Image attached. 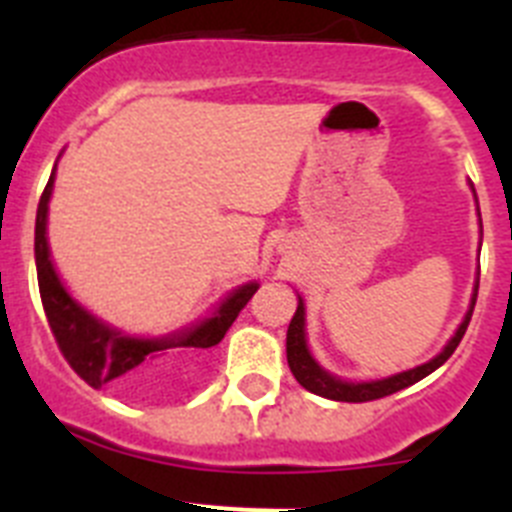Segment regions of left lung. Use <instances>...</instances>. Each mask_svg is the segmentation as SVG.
Instances as JSON below:
<instances>
[{"label": "left lung", "instance_id": "obj_1", "mask_svg": "<svg viewBox=\"0 0 512 512\" xmlns=\"http://www.w3.org/2000/svg\"><path fill=\"white\" fill-rule=\"evenodd\" d=\"M469 189L474 194V202H477V217H479V200L477 192H474V184L469 182ZM479 246H482V217H479ZM477 289H479V271L477 277H474V287H472V300H469L467 312H464V318H461L459 328L454 330V336L446 341V346L438 351L433 359H428L425 364L413 366V369H405V372L390 374V377H379V379H343L338 374L328 372L323 364H320L315 356H312L310 346H307V323H305V300L302 295H297V310L289 320L287 328V364L295 374L297 382L305 387L307 392L320 397H328V400L336 402H366V400H379V397H387L392 392H400L410 384L420 382L423 377L433 374L441 364H446L451 354L456 351L459 341L467 333V325L472 320L474 312V302H477Z\"/></svg>", "mask_w": 512, "mask_h": 512}]
</instances>
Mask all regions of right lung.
I'll list each match as a JSON object with an SVG mask.
<instances>
[{"mask_svg": "<svg viewBox=\"0 0 512 512\" xmlns=\"http://www.w3.org/2000/svg\"><path fill=\"white\" fill-rule=\"evenodd\" d=\"M56 166L38 202L35 266H38L43 310L71 369L94 390L107 382L117 384L122 390H138L166 369L192 364L200 351L223 341L233 320L238 318V312L259 289L256 279L230 289L205 318L164 336H130L128 330H120L117 325L102 320L71 295L69 287L58 277L56 264L51 259V246H48V205H51L53 184H56Z\"/></svg>", "mask_w": 512, "mask_h": 512, "instance_id": "right-lung-1", "label": "right lung"}]
</instances>
